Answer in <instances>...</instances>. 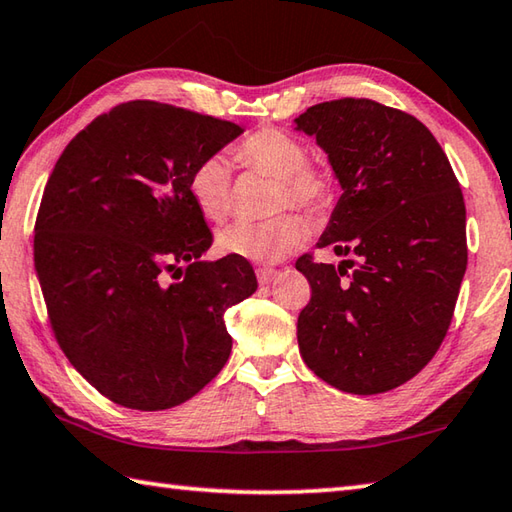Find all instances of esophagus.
Wrapping results in <instances>:
<instances>
[{
	"label": "esophagus",
	"instance_id": "1",
	"mask_svg": "<svg viewBox=\"0 0 512 512\" xmlns=\"http://www.w3.org/2000/svg\"><path fill=\"white\" fill-rule=\"evenodd\" d=\"M276 276H278V272H276V269H272V267H258L256 269V278H258L260 285H269Z\"/></svg>",
	"mask_w": 512,
	"mask_h": 512
}]
</instances>
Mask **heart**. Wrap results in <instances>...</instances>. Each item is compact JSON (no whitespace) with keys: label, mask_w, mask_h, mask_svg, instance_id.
I'll return each instance as SVG.
<instances>
[{"label":"heart","mask_w":512,"mask_h":512,"mask_svg":"<svg viewBox=\"0 0 512 512\" xmlns=\"http://www.w3.org/2000/svg\"><path fill=\"white\" fill-rule=\"evenodd\" d=\"M238 165L263 171L276 178L274 207H298L307 214H323L336 198V176L330 167L307 162V144L294 133L265 127L238 144ZM189 196L207 220L223 223L234 209L231 171L225 158L209 156L189 171ZM305 225L294 214H278L269 220H236L218 234L220 252L252 263L272 265L305 243Z\"/></svg>","instance_id":"obj_1"}]
</instances>
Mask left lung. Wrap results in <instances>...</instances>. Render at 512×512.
I'll list each match as a JSON object with an SVG mask.
<instances>
[{"label":"left lung","instance_id":"left-lung-1","mask_svg":"<svg viewBox=\"0 0 512 512\" xmlns=\"http://www.w3.org/2000/svg\"><path fill=\"white\" fill-rule=\"evenodd\" d=\"M296 129L343 187L316 247L352 254L339 267L296 260L312 287L301 356L343 392L394 390L437 354L455 312L468 265L459 180L426 124L368 98L314 104Z\"/></svg>","mask_w":512,"mask_h":512}]
</instances>
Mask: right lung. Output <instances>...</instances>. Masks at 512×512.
Listing matches in <instances>:
<instances>
[{
    "instance_id": "obj_1",
    "label": "right lung",
    "mask_w": 512,
    "mask_h": 512,
    "mask_svg": "<svg viewBox=\"0 0 512 512\" xmlns=\"http://www.w3.org/2000/svg\"><path fill=\"white\" fill-rule=\"evenodd\" d=\"M240 133L173 104L124 102L66 144L46 182L35 269L48 321L73 368L118 406H180L229 359L225 312L256 276L245 258L200 260L214 236L187 180Z\"/></svg>"
}]
</instances>
